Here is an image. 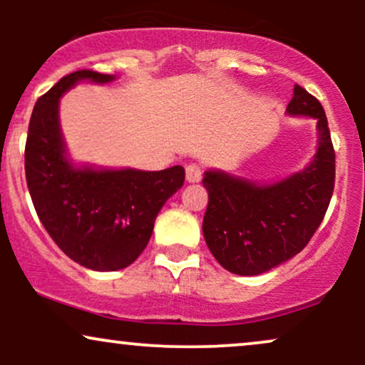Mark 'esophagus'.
<instances>
[{
	"instance_id": "1",
	"label": "esophagus",
	"mask_w": 365,
	"mask_h": 365,
	"mask_svg": "<svg viewBox=\"0 0 365 365\" xmlns=\"http://www.w3.org/2000/svg\"><path fill=\"white\" fill-rule=\"evenodd\" d=\"M185 175L188 183H197L202 178V168H200V165H197V163H190V165L185 166Z\"/></svg>"
}]
</instances>
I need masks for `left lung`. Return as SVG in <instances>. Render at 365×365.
Returning a JSON list of instances; mask_svg holds the SVG:
<instances>
[{
	"label": "left lung",
	"mask_w": 365,
	"mask_h": 365,
	"mask_svg": "<svg viewBox=\"0 0 365 365\" xmlns=\"http://www.w3.org/2000/svg\"><path fill=\"white\" fill-rule=\"evenodd\" d=\"M287 113L317 120V153L311 165L274 183L204 173L209 202L202 221L206 244L230 273L254 276L273 269L309 244L328 211L334 188V149L321 103L295 86Z\"/></svg>",
	"instance_id": "left-lung-1"
}]
</instances>
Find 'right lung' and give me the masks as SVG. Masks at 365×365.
I'll return each instance as SVG.
<instances>
[{
  "instance_id": "1",
  "label": "right lung",
  "mask_w": 365,
  "mask_h": 365,
  "mask_svg": "<svg viewBox=\"0 0 365 365\" xmlns=\"http://www.w3.org/2000/svg\"><path fill=\"white\" fill-rule=\"evenodd\" d=\"M81 81L115 75L78 70L37 99L25 144V178L41 223L54 244L87 269L118 271L135 261L153 235L163 204L185 182V170L75 168L63 144L60 98Z\"/></svg>"
}]
</instances>
